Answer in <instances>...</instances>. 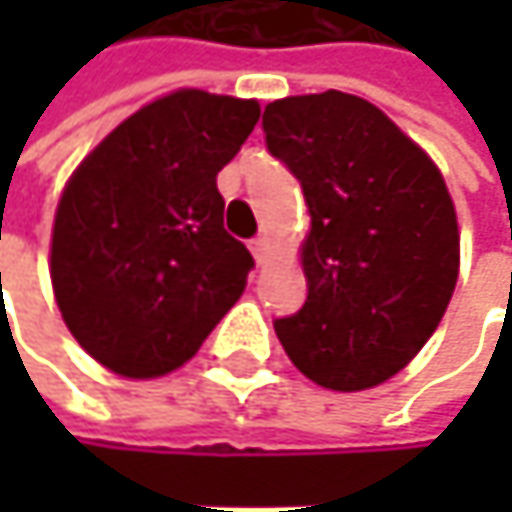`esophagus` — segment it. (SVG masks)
<instances>
[{
	"label": "esophagus",
	"mask_w": 512,
	"mask_h": 512,
	"mask_svg": "<svg viewBox=\"0 0 512 512\" xmlns=\"http://www.w3.org/2000/svg\"><path fill=\"white\" fill-rule=\"evenodd\" d=\"M249 249H252V255H255L257 263H266V257H269V240H266V237H255Z\"/></svg>",
	"instance_id": "1"
}]
</instances>
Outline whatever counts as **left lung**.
<instances>
[{
    "label": "left lung",
    "instance_id": "left-lung-1",
    "mask_svg": "<svg viewBox=\"0 0 512 512\" xmlns=\"http://www.w3.org/2000/svg\"><path fill=\"white\" fill-rule=\"evenodd\" d=\"M263 133L311 213L308 299L275 335L317 385L373 388L418 356L454 296L460 231L445 177L382 109L344 91L269 103Z\"/></svg>",
    "mask_w": 512,
    "mask_h": 512
}]
</instances>
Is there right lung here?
Here are the masks:
<instances>
[{
    "label": "right lung",
    "mask_w": 512,
    "mask_h": 512,
    "mask_svg": "<svg viewBox=\"0 0 512 512\" xmlns=\"http://www.w3.org/2000/svg\"><path fill=\"white\" fill-rule=\"evenodd\" d=\"M260 118L257 100L180 88L118 124L67 180L50 275L79 347L127 379L198 353L255 260L225 231L216 174Z\"/></svg>",
    "instance_id": "right-lung-1"
}]
</instances>
